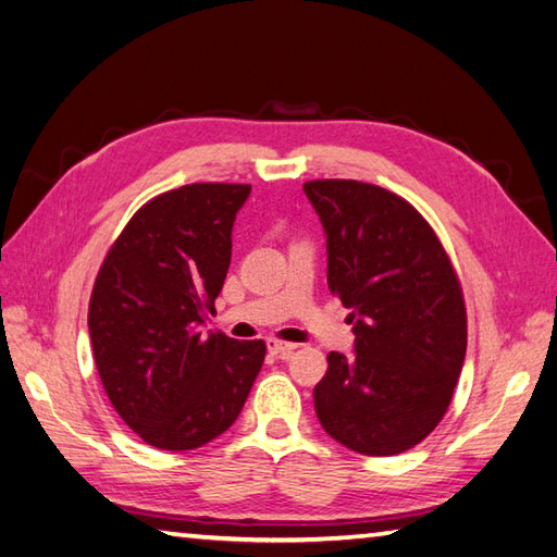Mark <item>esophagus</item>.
<instances>
[{"label": "esophagus", "instance_id": "esophagus-1", "mask_svg": "<svg viewBox=\"0 0 557 557\" xmlns=\"http://www.w3.org/2000/svg\"><path fill=\"white\" fill-rule=\"evenodd\" d=\"M296 344H287V342H277V339H268V351L273 354L275 358H289L294 354Z\"/></svg>", "mask_w": 557, "mask_h": 557}]
</instances>
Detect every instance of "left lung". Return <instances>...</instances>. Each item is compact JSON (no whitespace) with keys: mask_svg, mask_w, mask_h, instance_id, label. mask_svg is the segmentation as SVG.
Segmentation results:
<instances>
[{"mask_svg":"<svg viewBox=\"0 0 557 557\" xmlns=\"http://www.w3.org/2000/svg\"><path fill=\"white\" fill-rule=\"evenodd\" d=\"M304 191L327 237V284L351 308L354 356L332 351L318 420L363 456H396L442 422L468 348L460 282L430 223L394 191L313 180Z\"/></svg>","mask_w":557,"mask_h":557,"instance_id":"1","label":"left lung"}]
</instances>
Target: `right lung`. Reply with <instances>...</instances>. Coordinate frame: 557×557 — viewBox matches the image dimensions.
<instances>
[{"label":"right lung","instance_id":"1","mask_svg":"<svg viewBox=\"0 0 557 557\" xmlns=\"http://www.w3.org/2000/svg\"><path fill=\"white\" fill-rule=\"evenodd\" d=\"M251 185L194 183L131 218L97 275L87 327L107 396L149 446L191 450L230 430L265 344L203 334Z\"/></svg>","mask_w":557,"mask_h":557}]
</instances>
